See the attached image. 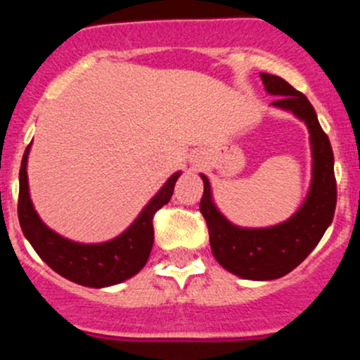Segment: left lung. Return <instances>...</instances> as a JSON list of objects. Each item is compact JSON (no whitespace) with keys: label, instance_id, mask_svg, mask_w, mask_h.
Segmentation results:
<instances>
[{"label":"left lung","instance_id":"1","mask_svg":"<svg viewBox=\"0 0 360 360\" xmlns=\"http://www.w3.org/2000/svg\"><path fill=\"white\" fill-rule=\"evenodd\" d=\"M260 79L267 93L279 96L272 106L291 111L308 127L313 157L308 196L286 221L267 229H243L223 217L213 203L208 177L200 174L205 184L200 212L208 225L214 259L223 269L242 279L271 281L298 267L321 240L335 213L337 183L332 146L308 98L279 76L260 72Z\"/></svg>","mask_w":360,"mask_h":360}]
</instances>
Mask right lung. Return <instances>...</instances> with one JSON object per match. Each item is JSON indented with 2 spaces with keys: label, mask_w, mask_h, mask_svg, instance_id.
<instances>
[{
  "label": "right lung",
  "mask_w": 360,
  "mask_h": 360,
  "mask_svg": "<svg viewBox=\"0 0 360 360\" xmlns=\"http://www.w3.org/2000/svg\"><path fill=\"white\" fill-rule=\"evenodd\" d=\"M30 146L25 150L20 167L18 220L23 235L32 243L39 257L62 278L88 288L113 286L140 272L147 264L154 245L152 218L157 210L169 203L181 172H174L169 177L125 232L108 242L79 243L49 229L35 212L28 191L27 176Z\"/></svg>",
  "instance_id": "add662e5"
}]
</instances>
